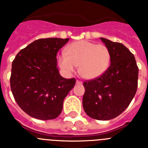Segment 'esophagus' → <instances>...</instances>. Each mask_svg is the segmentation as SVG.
<instances>
[{
    "label": "esophagus",
    "mask_w": 148,
    "mask_h": 148,
    "mask_svg": "<svg viewBox=\"0 0 148 148\" xmlns=\"http://www.w3.org/2000/svg\"><path fill=\"white\" fill-rule=\"evenodd\" d=\"M82 84V82H80V81H78V80L76 81V84Z\"/></svg>",
    "instance_id": "1"
}]
</instances>
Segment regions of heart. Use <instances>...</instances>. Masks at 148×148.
<instances>
[{"label":"heart","instance_id":"heart-1","mask_svg":"<svg viewBox=\"0 0 148 148\" xmlns=\"http://www.w3.org/2000/svg\"><path fill=\"white\" fill-rule=\"evenodd\" d=\"M110 60V52L105 45L82 40L67 46L66 53L58 56V64L66 75H70L78 66L81 76L92 80L108 70Z\"/></svg>","mask_w":148,"mask_h":148}]
</instances>
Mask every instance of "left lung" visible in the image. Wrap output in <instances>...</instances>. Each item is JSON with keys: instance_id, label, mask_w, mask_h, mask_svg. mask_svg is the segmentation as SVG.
Returning a JSON list of instances; mask_svg holds the SVG:
<instances>
[{"instance_id": "left-lung-1", "label": "left lung", "mask_w": 148, "mask_h": 148, "mask_svg": "<svg viewBox=\"0 0 148 148\" xmlns=\"http://www.w3.org/2000/svg\"><path fill=\"white\" fill-rule=\"evenodd\" d=\"M109 49L110 65L99 78L85 82L83 108L92 119L110 120L127 108L137 90L138 68L125 45L100 38Z\"/></svg>"}]
</instances>
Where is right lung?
<instances>
[{
	"mask_svg": "<svg viewBox=\"0 0 148 148\" xmlns=\"http://www.w3.org/2000/svg\"><path fill=\"white\" fill-rule=\"evenodd\" d=\"M68 41L69 38L38 39L21 49L12 61V92L18 106L33 118H57L65 97L74 87L75 78H63L57 67V53Z\"/></svg>",
	"mask_w": 148,
	"mask_h": 148,
	"instance_id": "add662e5",
	"label": "right lung"
}]
</instances>
